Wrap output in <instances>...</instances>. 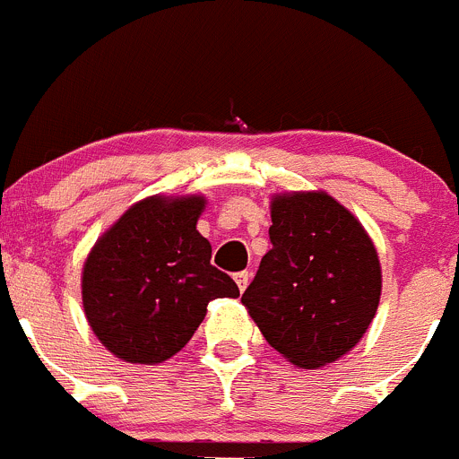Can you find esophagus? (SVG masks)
I'll use <instances>...</instances> for the list:
<instances>
[{
  "label": "esophagus",
  "mask_w": 459,
  "mask_h": 459,
  "mask_svg": "<svg viewBox=\"0 0 459 459\" xmlns=\"http://www.w3.org/2000/svg\"><path fill=\"white\" fill-rule=\"evenodd\" d=\"M234 279H237L238 283V290H246L247 283H250V273H247V270H241V273L234 274Z\"/></svg>",
  "instance_id": "34e87169"
}]
</instances>
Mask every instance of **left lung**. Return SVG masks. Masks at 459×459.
<instances>
[{
  "label": "left lung",
  "instance_id": "obj_1",
  "mask_svg": "<svg viewBox=\"0 0 459 459\" xmlns=\"http://www.w3.org/2000/svg\"><path fill=\"white\" fill-rule=\"evenodd\" d=\"M270 247L241 302L270 347L304 369L363 338L381 299V265L363 225L326 194L273 200Z\"/></svg>",
  "mask_w": 459,
  "mask_h": 459
}]
</instances>
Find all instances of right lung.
Here are the masks:
<instances>
[{
    "label": "right lung",
    "instance_id": "1",
    "mask_svg": "<svg viewBox=\"0 0 459 459\" xmlns=\"http://www.w3.org/2000/svg\"><path fill=\"white\" fill-rule=\"evenodd\" d=\"M204 200L148 198L99 238L82 268V307L96 338L128 363H161L180 351L216 298L238 286L212 265L195 230Z\"/></svg>",
    "mask_w": 459,
    "mask_h": 459
}]
</instances>
